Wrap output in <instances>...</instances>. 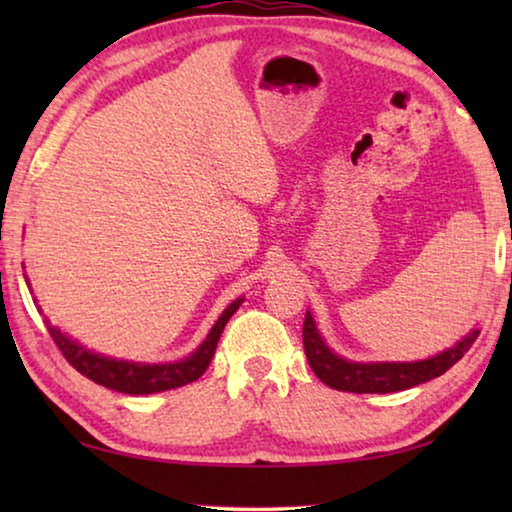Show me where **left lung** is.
I'll return each instance as SVG.
<instances>
[{
    "instance_id": "1",
    "label": "left lung",
    "mask_w": 512,
    "mask_h": 512,
    "mask_svg": "<svg viewBox=\"0 0 512 512\" xmlns=\"http://www.w3.org/2000/svg\"><path fill=\"white\" fill-rule=\"evenodd\" d=\"M479 336V329L467 334L461 343L447 352H440L438 357L427 361L413 363H354L345 361L327 348L316 332L314 318L305 316L302 325V343H305V354L311 370L316 377L329 388L345 393H397L406 388L424 384L433 377L445 375L456 361L463 359V354L472 348V343Z\"/></svg>"
}]
</instances>
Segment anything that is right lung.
Segmentation results:
<instances>
[{
	"mask_svg": "<svg viewBox=\"0 0 512 512\" xmlns=\"http://www.w3.org/2000/svg\"><path fill=\"white\" fill-rule=\"evenodd\" d=\"M239 305L241 300H235L228 309L223 311L221 318L216 320V325L212 327V332L207 334V339L203 341L201 348L192 354V357H187L185 361H178V363H160V366H142V363H133V361H117V359L101 357V354H94L90 350L81 348V345L74 343L72 339H67L65 334H60L58 329L51 327L49 323H47V329L51 339L56 343V348L67 359L69 366L79 370L81 375H85L88 379H92L94 384L106 386L110 391L126 393V395H151V393H162V391H171V388L187 386L203 375L214 357L216 343L221 339L225 323H228L230 316L239 309Z\"/></svg>",
	"mask_w": 512,
	"mask_h": 512,
	"instance_id": "1",
	"label": "right lung"
}]
</instances>
